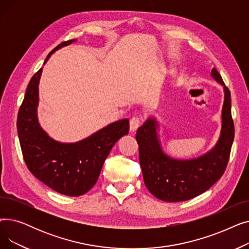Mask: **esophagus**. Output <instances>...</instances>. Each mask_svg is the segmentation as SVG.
Segmentation results:
<instances>
[{"label": "esophagus", "mask_w": 249, "mask_h": 249, "mask_svg": "<svg viewBox=\"0 0 249 249\" xmlns=\"http://www.w3.org/2000/svg\"><path fill=\"white\" fill-rule=\"evenodd\" d=\"M140 123H141V120L139 117L135 116V117L131 118V120H130V131L135 132L136 130L139 128Z\"/></svg>", "instance_id": "esophagus-1"}]
</instances>
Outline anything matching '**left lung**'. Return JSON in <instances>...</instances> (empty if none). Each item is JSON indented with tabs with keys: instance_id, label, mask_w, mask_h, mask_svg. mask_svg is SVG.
<instances>
[{
	"instance_id": "8db88e82",
	"label": "left lung",
	"mask_w": 249,
	"mask_h": 249,
	"mask_svg": "<svg viewBox=\"0 0 249 249\" xmlns=\"http://www.w3.org/2000/svg\"><path fill=\"white\" fill-rule=\"evenodd\" d=\"M211 72L215 80L224 86L225 98L221 135L210 152L196 160H177L162 152L154 119L150 118L137 130L136 140L143 179L148 191L160 200L181 202L197 197L210 189L227 167L234 139L231 95L218 71L213 68Z\"/></svg>"
}]
</instances>
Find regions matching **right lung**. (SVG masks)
Segmentation results:
<instances>
[{
    "mask_svg": "<svg viewBox=\"0 0 249 249\" xmlns=\"http://www.w3.org/2000/svg\"><path fill=\"white\" fill-rule=\"evenodd\" d=\"M74 40L61 42L49 52L44 63L58 48ZM42 68L26 89L17 118V130L24 161L32 175L59 194L77 197L95 186L103 164L115 143L128 134L129 120L123 119L101 129L76 143L64 144L51 139L37 121L38 84Z\"/></svg>",
    "mask_w": 249,
    "mask_h": 249,
    "instance_id": "add662e5",
    "label": "right lung"
}]
</instances>
